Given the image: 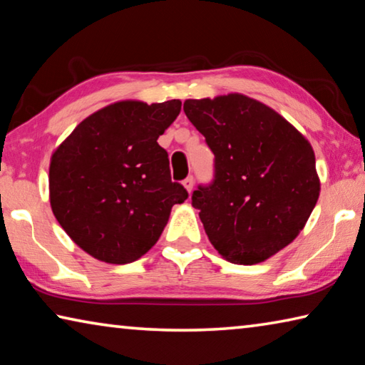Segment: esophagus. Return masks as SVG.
Wrapping results in <instances>:
<instances>
[{"instance_id":"esophagus-1","label":"esophagus","mask_w":365,"mask_h":365,"mask_svg":"<svg viewBox=\"0 0 365 365\" xmlns=\"http://www.w3.org/2000/svg\"><path fill=\"white\" fill-rule=\"evenodd\" d=\"M183 187H185V190L188 191V195H190L191 191H193V187H195V180H193V177L185 178V180H183Z\"/></svg>"}]
</instances>
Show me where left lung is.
Segmentation results:
<instances>
[{"label": "left lung", "mask_w": 365, "mask_h": 365, "mask_svg": "<svg viewBox=\"0 0 365 365\" xmlns=\"http://www.w3.org/2000/svg\"><path fill=\"white\" fill-rule=\"evenodd\" d=\"M183 110L215 156L212 185L191 196L209 242L233 264L264 262L298 237L319 200L311 143L242 93L187 100Z\"/></svg>", "instance_id": "8db88e82"}]
</instances>
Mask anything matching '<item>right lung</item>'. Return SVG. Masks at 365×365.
<instances>
[{"label":"right lung","instance_id":"add662e5","mask_svg":"<svg viewBox=\"0 0 365 365\" xmlns=\"http://www.w3.org/2000/svg\"><path fill=\"white\" fill-rule=\"evenodd\" d=\"M182 101L123 100L90 114L51 154L49 205L78 248L108 264L150 251L188 193L158 145Z\"/></svg>","mask_w":365,"mask_h":365}]
</instances>
